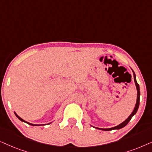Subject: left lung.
I'll use <instances>...</instances> for the list:
<instances>
[{
	"label": "left lung",
	"mask_w": 152,
	"mask_h": 152,
	"mask_svg": "<svg viewBox=\"0 0 152 152\" xmlns=\"http://www.w3.org/2000/svg\"><path fill=\"white\" fill-rule=\"evenodd\" d=\"M133 72H134V82H135V84H136L137 91H138V93H137V101H136V106H135V108H134V111H133V112L132 113V114H131V115L128 117L127 119H126V120H124L123 122H122V123L120 124L119 125H118V126H114V127L109 128V129H102V128H96V129H98L103 130V131H111V130H113V129H122V127H124V126H125L126 124H128V122L130 121L131 119H132L133 116H134L135 114L136 113V112H137V111H138V107H139V104H140V87H139V84H138V83H137L136 78V74H135V72H134V70H133Z\"/></svg>",
	"instance_id": "obj_1"
}]
</instances>
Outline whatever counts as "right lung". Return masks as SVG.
Returning <instances> with one entry per match:
<instances>
[{"mask_svg":"<svg viewBox=\"0 0 152 152\" xmlns=\"http://www.w3.org/2000/svg\"><path fill=\"white\" fill-rule=\"evenodd\" d=\"M15 113V115H16V117H17L18 119H19L20 120H21V121H23V122H26V123H28V124H30V125H32V126H39V124H32V123H30V122H26V121H25L24 120H23L22 118H20L19 116H18V115L17 114H16V113ZM40 125H43V124H40Z\"/></svg>","mask_w":152,"mask_h":152,"instance_id":"add662e5","label":"right lung"}]
</instances>
